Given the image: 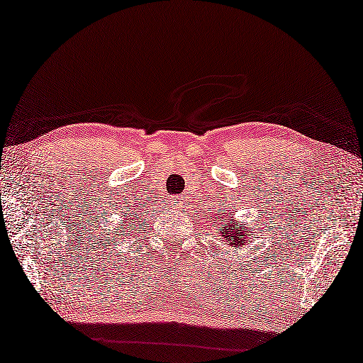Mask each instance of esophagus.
I'll return each instance as SVG.
<instances>
[{
	"mask_svg": "<svg viewBox=\"0 0 363 363\" xmlns=\"http://www.w3.org/2000/svg\"><path fill=\"white\" fill-rule=\"evenodd\" d=\"M169 204L179 209V207H182V204H184V199L181 196H172L169 198Z\"/></svg>",
	"mask_w": 363,
	"mask_h": 363,
	"instance_id": "esophagus-1",
	"label": "esophagus"
}]
</instances>
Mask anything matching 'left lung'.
Listing matches in <instances>:
<instances>
[{
  "label": "left lung",
  "instance_id": "1",
  "mask_svg": "<svg viewBox=\"0 0 363 363\" xmlns=\"http://www.w3.org/2000/svg\"><path fill=\"white\" fill-rule=\"evenodd\" d=\"M220 213L215 217V221H228V228L223 229V237H225V240L229 243V246H234V248H238V246L242 245H246V242H248V238H245V234H243V229H245V225H238V223L233 218V213H230V217H225V212L226 211H218ZM248 235V234H246Z\"/></svg>",
  "mask_w": 363,
  "mask_h": 363
}]
</instances>
